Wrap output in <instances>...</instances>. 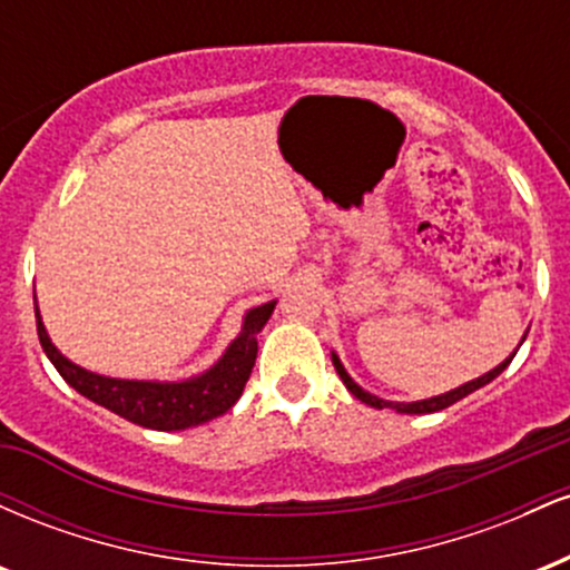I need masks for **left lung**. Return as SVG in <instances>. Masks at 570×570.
<instances>
[{"mask_svg":"<svg viewBox=\"0 0 570 570\" xmlns=\"http://www.w3.org/2000/svg\"><path fill=\"white\" fill-rule=\"evenodd\" d=\"M522 340H525V337H522ZM520 345H522V343H520ZM520 345H517V348H520ZM514 353H517V351H514ZM514 353H512V356H509V358H503V362H501L495 370H490V372H485V375H482V377H476V381H469V383L458 385V389L448 391V394L431 396V399H421V402H385V399L370 394V391H364L362 385L353 383V377L348 375V372H345L343 364H340L337 353H332V364H335L340 381L345 383V389H348L351 394L356 396V399H362L364 404H370V407H375V410L391 407V410H396V412H407V415H426V412H440V410H444V407H450V404L461 402L463 396L474 394V391L482 389V385H488L490 381H495V377H499L501 372L509 367V362H512V358H514Z\"/></svg>","mask_w":570,"mask_h":570,"instance_id":"8db88e82","label":"left lung"}]
</instances>
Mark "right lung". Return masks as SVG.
Listing matches in <instances>:
<instances>
[{
	"label": "right lung",
	"instance_id": "add662e5",
	"mask_svg": "<svg viewBox=\"0 0 570 570\" xmlns=\"http://www.w3.org/2000/svg\"><path fill=\"white\" fill-rule=\"evenodd\" d=\"M273 307H276V299L252 307L244 316L240 335L227 345L219 362L212 370L203 372V375L176 383L120 381V377L96 375V372L77 367L50 343L42 316H39V307H35V313L39 343H42L45 353L53 362L58 375L71 389L80 391L90 402L112 410L115 415L126 417L130 423H139L144 429L181 431L225 415L238 402L248 375H252L254 358H257V335L263 332L267 318H271Z\"/></svg>",
	"mask_w": 570,
	"mask_h": 570
}]
</instances>
